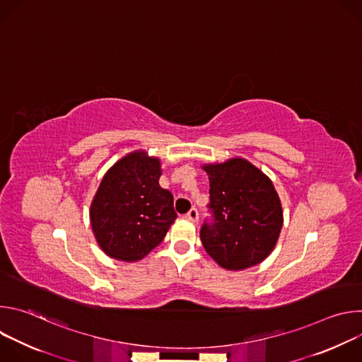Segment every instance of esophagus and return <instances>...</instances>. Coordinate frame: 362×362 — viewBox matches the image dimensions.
I'll return each instance as SVG.
<instances>
[{
  "label": "esophagus",
  "instance_id": "1",
  "mask_svg": "<svg viewBox=\"0 0 362 362\" xmlns=\"http://www.w3.org/2000/svg\"><path fill=\"white\" fill-rule=\"evenodd\" d=\"M186 219L187 221H190V222H197V219H199V214H197V209H194V208H192L187 214H186Z\"/></svg>",
  "mask_w": 362,
  "mask_h": 362
}]
</instances>
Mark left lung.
Here are the masks:
<instances>
[{
    "instance_id": "left-lung-1",
    "label": "left lung",
    "mask_w": 362,
    "mask_h": 362,
    "mask_svg": "<svg viewBox=\"0 0 362 362\" xmlns=\"http://www.w3.org/2000/svg\"><path fill=\"white\" fill-rule=\"evenodd\" d=\"M202 169L209 176L214 215V222L200 229L203 247L228 271L261 264L275 249L284 223L272 180L242 158Z\"/></svg>"
}]
</instances>
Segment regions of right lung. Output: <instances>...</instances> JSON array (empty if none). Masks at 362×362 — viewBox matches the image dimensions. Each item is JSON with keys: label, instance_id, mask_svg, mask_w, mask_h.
<instances>
[{"label": "right lung", "instance_id": "add662e5", "mask_svg": "<svg viewBox=\"0 0 362 362\" xmlns=\"http://www.w3.org/2000/svg\"><path fill=\"white\" fill-rule=\"evenodd\" d=\"M160 176V160L137 150L103 177L90 206V222L107 256L140 261L166 236L177 215L173 194L159 185Z\"/></svg>", "mask_w": 362, "mask_h": 362}]
</instances>
